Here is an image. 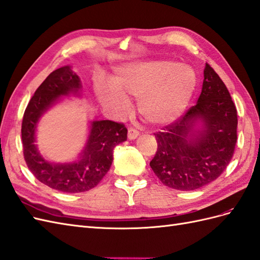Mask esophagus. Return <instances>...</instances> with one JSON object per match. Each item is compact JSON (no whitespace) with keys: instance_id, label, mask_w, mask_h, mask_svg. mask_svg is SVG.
<instances>
[{"instance_id":"esophagus-1","label":"esophagus","mask_w":260,"mask_h":260,"mask_svg":"<svg viewBox=\"0 0 260 260\" xmlns=\"http://www.w3.org/2000/svg\"><path fill=\"white\" fill-rule=\"evenodd\" d=\"M139 136V131L135 128H130L128 130V139L129 140H135V139H137Z\"/></svg>"}]
</instances>
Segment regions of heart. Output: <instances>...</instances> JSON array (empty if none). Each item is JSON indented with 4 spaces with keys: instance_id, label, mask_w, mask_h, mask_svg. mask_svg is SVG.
<instances>
[{
    "instance_id": "1",
    "label": "heart",
    "mask_w": 260,
    "mask_h": 260,
    "mask_svg": "<svg viewBox=\"0 0 260 260\" xmlns=\"http://www.w3.org/2000/svg\"><path fill=\"white\" fill-rule=\"evenodd\" d=\"M112 88L98 84L101 103L117 115L138 99L141 116L152 124H169L185 112L198 85L192 67L172 60H149L119 68L111 76Z\"/></svg>"
}]
</instances>
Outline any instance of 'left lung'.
Returning a JSON list of instances; mask_svg holds the SVG:
<instances>
[{
    "instance_id": "8db88e82",
    "label": "left lung",
    "mask_w": 260,
    "mask_h": 260,
    "mask_svg": "<svg viewBox=\"0 0 260 260\" xmlns=\"http://www.w3.org/2000/svg\"><path fill=\"white\" fill-rule=\"evenodd\" d=\"M237 110L225 84L206 64L198 104L154 134L157 150L150 167L164 185L193 191L216 180L229 166L237 141Z\"/></svg>"
}]
</instances>
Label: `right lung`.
<instances>
[{
	"label": "right lung",
	"instance_id": "1",
	"mask_svg": "<svg viewBox=\"0 0 260 260\" xmlns=\"http://www.w3.org/2000/svg\"><path fill=\"white\" fill-rule=\"evenodd\" d=\"M80 78L71 66L56 69L37 88L25 109L22 122L24 159L35 178L54 189L65 193L86 192L97 186L108 172L116 145L126 140L123 123L111 120H94L85 148L78 160L71 163H54L44 159L35 144V132L40 118L60 97L79 96Z\"/></svg>",
	"mask_w": 260,
	"mask_h": 260
}]
</instances>
